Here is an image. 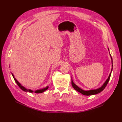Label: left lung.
<instances>
[{
	"label": "left lung",
	"mask_w": 122,
	"mask_h": 122,
	"mask_svg": "<svg viewBox=\"0 0 122 122\" xmlns=\"http://www.w3.org/2000/svg\"><path fill=\"white\" fill-rule=\"evenodd\" d=\"M111 59H112V57H111ZM112 62H113L112 60ZM112 63L113 64V63ZM112 66H113V65H112ZM111 73H110L109 76H108L107 79V81H105V82L104 83V84H103L102 86H101V87L98 88V89H97V90H90V91H84V90H83L81 89H80V87H79L78 86H77V85H76V84L74 83V82H73V81H72H72H71L72 85V86H73L74 89L76 90L77 92L82 93V94H83L84 95L89 96V95L97 94H98V93H100L101 92H102V91L105 89V87H106V86H107V84L108 81H109L110 79V76H111Z\"/></svg>",
	"instance_id": "8db88e82"
}]
</instances>
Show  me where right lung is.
<instances>
[{
  "label": "right lung",
  "mask_w": 122,
  "mask_h": 122,
  "mask_svg": "<svg viewBox=\"0 0 122 122\" xmlns=\"http://www.w3.org/2000/svg\"><path fill=\"white\" fill-rule=\"evenodd\" d=\"M11 74H12V76H13V77H14V80H15V82H16V83L17 84V85H18V86H19V87L20 88V89H21L22 90H23V91H25V92H31V93L33 92V91L31 90H28V89H25V87L22 86V85L19 83V82H18V81H17V80L15 78L14 75H13V74H12V73H11ZM48 89V86L46 87H45V88H44V89H43L38 90L36 91H35V92L36 93H41L43 92L44 91H45L47 90Z\"/></svg>",
  "instance_id": "right-lung-1"
}]
</instances>
